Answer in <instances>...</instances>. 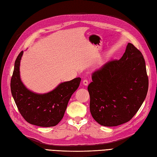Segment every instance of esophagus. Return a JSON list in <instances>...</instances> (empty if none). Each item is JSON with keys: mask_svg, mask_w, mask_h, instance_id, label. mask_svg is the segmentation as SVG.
I'll list each match as a JSON object with an SVG mask.
<instances>
[{"mask_svg": "<svg viewBox=\"0 0 157 157\" xmlns=\"http://www.w3.org/2000/svg\"><path fill=\"white\" fill-rule=\"evenodd\" d=\"M82 83H83V84H84L86 86L88 85V81L87 80V79H84V80H83V82H82Z\"/></svg>", "mask_w": 157, "mask_h": 157, "instance_id": "obj_1", "label": "esophagus"}]
</instances>
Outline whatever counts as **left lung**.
Instances as JSON below:
<instances>
[{
  "instance_id": "obj_1",
  "label": "left lung",
  "mask_w": 157,
  "mask_h": 157,
  "mask_svg": "<svg viewBox=\"0 0 157 157\" xmlns=\"http://www.w3.org/2000/svg\"><path fill=\"white\" fill-rule=\"evenodd\" d=\"M88 85L90 110L100 125L113 127L129 121L140 108L148 89L145 61L131 43L119 60L109 61L92 73Z\"/></svg>"
}]
</instances>
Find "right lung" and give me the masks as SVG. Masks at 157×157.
<instances>
[{
	"mask_svg": "<svg viewBox=\"0 0 157 157\" xmlns=\"http://www.w3.org/2000/svg\"><path fill=\"white\" fill-rule=\"evenodd\" d=\"M23 51L17 57L11 80V90L19 113L29 123L40 127L57 125L64 116L68 102L81 82L80 78L62 82L52 91L38 94L25 87L20 78V61Z\"/></svg>",
	"mask_w": 157,
	"mask_h": 157,
	"instance_id": "1",
	"label": "right lung"
}]
</instances>
